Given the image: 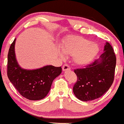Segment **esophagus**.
Wrapping results in <instances>:
<instances>
[{"mask_svg": "<svg viewBox=\"0 0 124 124\" xmlns=\"http://www.w3.org/2000/svg\"><path fill=\"white\" fill-rule=\"evenodd\" d=\"M62 69V70H63L64 71H70L71 70L70 67V66L67 64L63 65Z\"/></svg>", "mask_w": 124, "mask_h": 124, "instance_id": "1", "label": "esophagus"}]
</instances>
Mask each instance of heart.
Wrapping results in <instances>:
<instances>
[{
  "label": "heart",
  "instance_id": "heart-1",
  "mask_svg": "<svg viewBox=\"0 0 124 124\" xmlns=\"http://www.w3.org/2000/svg\"><path fill=\"white\" fill-rule=\"evenodd\" d=\"M62 51L67 55L73 57L74 62L79 66H84L91 62L100 50L99 46L94 42L80 36H71L63 40L61 45ZM62 58L65 55L58 51Z\"/></svg>",
  "mask_w": 124,
  "mask_h": 124
}]
</instances>
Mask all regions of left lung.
Instances as JSON below:
<instances>
[{
  "mask_svg": "<svg viewBox=\"0 0 124 124\" xmlns=\"http://www.w3.org/2000/svg\"><path fill=\"white\" fill-rule=\"evenodd\" d=\"M116 66V56L109 43L105 44L104 53L84 69L74 70L77 81L73 93L81 101H92L100 98L113 83Z\"/></svg>",
  "mask_w": 124,
  "mask_h": 124,
  "instance_id": "8db88e82",
  "label": "left lung"
}]
</instances>
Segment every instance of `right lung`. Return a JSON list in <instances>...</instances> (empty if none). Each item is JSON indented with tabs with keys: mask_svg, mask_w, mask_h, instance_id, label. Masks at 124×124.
I'll return each mask as SVG.
<instances>
[{
	"mask_svg": "<svg viewBox=\"0 0 124 124\" xmlns=\"http://www.w3.org/2000/svg\"><path fill=\"white\" fill-rule=\"evenodd\" d=\"M16 39L8 55V76L10 81L21 95L29 100H40L46 97L53 81L62 73L61 67L46 66L36 70L20 67L15 51Z\"/></svg>",
	"mask_w": 124,
	"mask_h": 124,
	"instance_id": "add662e5",
	"label": "right lung"
}]
</instances>
